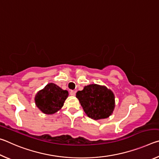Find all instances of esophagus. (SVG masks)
<instances>
[{
    "mask_svg": "<svg viewBox=\"0 0 159 159\" xmlns=\"http://www.w3.org/2000/svg\"><path fill=\"white\" fill-rule=\"evenodd\" d=\"M69 93H70V95H71L74 96L75 95H76V91H74V90H70V91H69Z\"/></svg>",
    "mask_w": 159,
    "mask_h": 159,
    "instance_id": "obj_1",
    "label": "esophagus"
}]
</instances>
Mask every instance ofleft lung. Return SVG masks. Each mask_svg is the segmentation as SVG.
I'll return each instance as SVG.
<instances>
[{
	"label": "left lung",
	"instance_id": "8db88e82",
	"mask_svg": "<svg viewBox=\"0 0 159 159\" xmlns=\"http://www.w3.org/2000/svg\"><path fill=\"white\" fill-rule=\"evenodd\" d=\"M76 98L85 114L94 120L108 118L114 111V95L104 86L97 84L85 86L83 90L76 93Z\"/></svg>",
	"mask_w": 159,
	"mask_h": 159
}]
</instances>
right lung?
<instances>
[{
	"label": "right lung",
	"instance_id": "add662e5",
	"mask_svg": "<svg viewBox=\"0 0 159 159\" xmlns=\"http://www.w3.org/2000/svg\"><path fill=\"white\" fill-rule=\"evenodd\" d=\"M67 97L68 91L50 83L36 94L35 102L38 108L44 114H52L62 107Z\"/></svg>",
	"mask_w": 159,
	"mask_h": 159
}]
</instances>
